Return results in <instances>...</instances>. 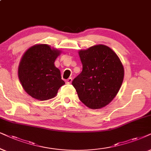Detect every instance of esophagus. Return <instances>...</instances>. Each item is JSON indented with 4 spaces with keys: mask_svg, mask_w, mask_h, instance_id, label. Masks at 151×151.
<instances>
[{
    "mask_svg": "<svg viewBox=\"0 0 151 151\" xmlns=\"http://www.w3.org/2000/svg\"><path fill=\"white\" fill-rule=\"evenodd\" d=\"M72 79L71 77H70L69 79H68L67 80H66V83H68V84H70L72 83Z\"/></svg>",
    "mask_w": 151,
    "mask_h": 151,
    "instance_id": "34e87169",
    "label": "esophagus"
}]
</instances>
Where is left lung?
<instances>
[{
  "label": "left lung",
  "instance_id": "8db88e82",
  "mask_svg": "<svg viewBox=\"0 0 151 151\" xmlns=\"http://www.w3.org/2000/svg\"><path fill=\"white\" fill-rule=\"evenodd\" d=\"M82 72L72 81L80 101L91 109H99L115 97L123 83L124 69L111 48L96 45L80 50Z\"/></svg>",
  "mask_w": 151,
  "mask_h": 151
}]
</instances>
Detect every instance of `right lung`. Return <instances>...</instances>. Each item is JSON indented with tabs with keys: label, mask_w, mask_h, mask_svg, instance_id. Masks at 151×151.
<instances>
[{
	"label": "right lung",
	"mask_w": 151,
	"mask_h": 151,
	"mask_svg": "<svg viewBox=\"0 0 151 151\" xmlns=\"http://www.w3.org/2000/svg\"><path fill=\"white\" fill-rule=\"evenodd\" d=\"M61 51L47 44H37L26 50L18 68L21 86L27 93L39 101L54 98L65 82L55 61Z\"/></svg>",
	"instance_id": "add662e5"
}]
</instances>
